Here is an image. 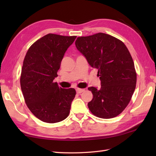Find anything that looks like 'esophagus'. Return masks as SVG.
I'll list each match as a JSON object with an SVG mask.
<instances>
[{"label":"esophagus","mask_w":156,"mask_h":156,"mask_svg":"<svg viewBox=\"0 0 156 156\" xmlns=\"http://www.w3.org/2000/svg\"><path fill=\"white\" fill-rule=\"evenodd\" d=\"M84 89H81V88H77L76 89V92H77L78 94H80L81 92H84Z\"/></svg>","instance_id":"esophagus-1"}]
</instances>
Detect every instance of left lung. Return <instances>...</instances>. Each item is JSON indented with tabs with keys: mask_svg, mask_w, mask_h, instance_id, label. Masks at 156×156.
<instances>
[{
	"mask_svg": "<svg viewBox=\"0 0 156 156\" xmlns=\"http://www.w3.org/2000/svg\"><path fill=\"white\" fill-rule=\"evenodd\" d=\"M75 45L100 76L101 88H88L93 94L89 109L102 119L117 117L128 105L136 87L137 75L128 49L119 39L103 33L79 37Z\"/></svg>",
	"mask_w": 156,
	"mask_h": 156,
	"instance_id": "obj_1",
	"label": "left lung"
}]
</instances>
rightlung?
<instances>
[{
  "mask_svg": "<svg viewBox=\"0 0 156 156\" xmlns=\"http://www.w3.org/2000/svg\"><path fill=\"white\" fill-rule=\"evenodd\" d=\"M76 38L49 34L35 41L26 54L20 79L21 90L29 110L44 122H60L69 113L75 89L62 88L54 80Z\"/></svg>",
  "mask_w": 156,
  "mask_h": 156,
  "instance_id": "add662e5",
  "label": "right lung"
}]
</instances>
